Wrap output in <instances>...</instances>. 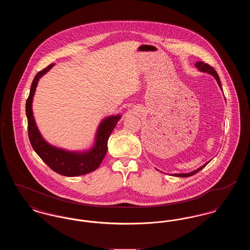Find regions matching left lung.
Returning a JSON list of instances; mask_svg holds the SVG:
<instances>
[{"instance_id": "8db88e82", "label": "left lung", "mask_w": 250, "mask_h": 250, "mask_svg": "<svg viewBox=\"0 0 250 250\" xmlns=\"http://www.w3.org/2000/svg\"><path fill=\"white\" fill-rule=\"evenodd\" d=\"M195 65H196V67H197V68H199V70H200V71L206 72V73H208V74L212 75V76L214 77V79L216 80V82H217V84L219 85V87L222 89V87H221V83H220V80H219V77H218V74L216 73V71L214 70V68H213L211 65H209L208 63H204L203 62H197ZM208 163H209V162L205 163L203 166L201 167H199V168H197L196 170H193V171H191V172H188V173H175V174H173V176H177V177H189V176L194 175L195 173H197L198 171H200V170L202 169L204 167L206 166Z\"/></svg>"}]
</instances>
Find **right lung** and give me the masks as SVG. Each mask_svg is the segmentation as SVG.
<instances>
[{"mask_svg":"<svg viewBox=\"0 0 250 250\" xmlns=\"http://www.w3.org/2000/svg\"><path fill=\"white\" fill-rule=\"evenodd\" d=\"M54 65L49 64L38 72L31 86L30 95L26 101V115L28 120V135L32 147L39 157L52 170L63 176L74 177L95 170L101 164L107 151V140L118 123L121 115H112L103 120L96 132L94 147L86 152H69L48 144L41 136L33 115L32 103L39 79Z\"/></svg>","mask_w":250,"mask_h":250,"instance_id":"right-lung-1","label":"right lung"}]
</instances>
